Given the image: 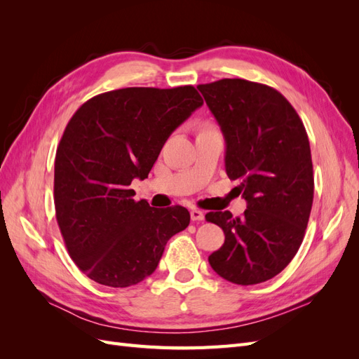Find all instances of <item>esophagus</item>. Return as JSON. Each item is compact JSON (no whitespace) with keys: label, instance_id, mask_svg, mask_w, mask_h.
Returning a JSON list of instances; mask_svg holds the SVG:
<instances>
[{"label":"esophagus","instance_id":"1","mask_svg":"<svg viewBox=\"0 0 359 359\" xmlns=\"http://www.w3.org/2000/svg\"><path fill=\"white\" fill-rule=\"evenodd\" d=\"M190 217H191V220H193V222H201V220H203L205 214H203V211L194 208V210H191V211H190Z\"/></svg>","mask_w":359,"mask_h":359}]
</instances>
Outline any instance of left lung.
<instances>
[{
    "mask_svg": "<svg viewBox=\"0 0 359 359\" xmlns=\"http://www.w3.org/2000/svg\"><path fill=\"white\" fill-rule=\"evenodd\" d=\"M226 140V173L241 180L247 210L205 215L224 244L208 260L235 285H257L281 273L304 240L314 178L309 136L299 115L277 90L245 79L198 86Z\"/></svg>",
    "mask_w": 359,
    "mask_h": 359,
    "instance_id": "1",
    "label": "left lung"
}]
</instances>
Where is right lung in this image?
<instances>
[{
    "label": "right lung",
    "instance_id": "obj_1",
    "mask_svg": "<svg viewBox=\"0 0 359 359\" xmlns=\"http://www.w3.org/2000/svg\"><path fill=\"white\" fill-rule=\"evenodd\" d=\"M203 104L191 85L114 90L74 112L55 156L53 202L73 262L109 287L137 285L156 271L170 236L190 212L135 201L130 184L145 180L173 130Z\"/></svg>",
    "mask_w": 359,
    "mask_h": 359
}]
</instances>
